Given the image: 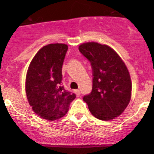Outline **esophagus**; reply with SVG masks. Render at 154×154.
<instances>
[{
	"label": "esophagus",
	"instance_id": "esophagus-1",
	"mask_svg": "<svg viewBox=\"0 0 154 154\" xmlns=\"http://www.w3.org/2000/svg\"><path fill=\"white\" fill-rule=\"evenodd\" d=\"M75 94H76L77 97H79L80 94H81V91H80L79 90H75Z\"/></svg>",
	"mask_w": 154,
	"mask_h": 154
}]
</instances>
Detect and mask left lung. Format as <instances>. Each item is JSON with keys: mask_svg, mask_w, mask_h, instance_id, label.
Returning a JSON list of instances; mask_svg holds the SVG:
<instances>
[{"mask_svg": "<svg viewBox=\"0 0 154 154\" xmlns=\"http://www.w3.org/2000/svg\"><path fill=\"white\" fill-rule=\"evenodd\" d=\"M79 50L90 62L92 89L83 100L94 117L109 121L121 115L129 104L132 83L123 60L109 46L86 43Z\"/></svg>", "mask_w": 154, "mask_h": 154, "instance_id": "left-lung-1", "label": "left lung"}]
</instances>
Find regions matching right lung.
Returning <instances> with one entry per match:
<instances>
[{"mask_svg":"<svg viewBox=\"0 0 154 154\" xmlns=\"http://www.w3.org/2000/svg\"><path fill=\"white\" fill-rule=\"evenodd\" d=\"M68 46L54 43L44 46L29 65L26 92L29 104L42 119L54 121L68 112L76 95L62 85V68Z\"/></svg>","mask_w":154,"mask_h":154,"instance_id":"1","label":"right lung"}]
</instances>
